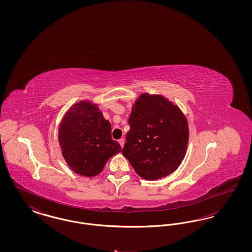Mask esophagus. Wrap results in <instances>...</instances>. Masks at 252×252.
Wrapping results in <instances>:
<instances>
[{"label":"esophagus","instance_id":"obj_1","mask_svg":"<svg viewBox=\"0 0 252 252\" xmlns=\"http://www.w3.org/2000/svg\"><path fill=\"white\" fill-rule=\"evenodd\" d=\"M119 144H120L121 147H123L124 144H125V140H124V139H120V140H119Z\"/></svg>","mask_w":252,"mask_h":252}]
</instances>
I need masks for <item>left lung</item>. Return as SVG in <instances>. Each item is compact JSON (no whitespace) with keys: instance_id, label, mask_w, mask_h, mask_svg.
Segmentation results:
<instances>
[{"instance_id":"obj_1","label":"left lung","mask_w":252,"mask_h":252,"mask_svg":"<svg viewBox=\"0 0 252 252\" xmlns=\"http://www.w3.org/2000/svg\"><path fill=\"white\" fill-rule=\"evenodd\" d=\"M128 124L122 153L140 177L161 179L180 166L189 138L180 108L162 96L144 94L135 102Z\"/></svg>"}]
</instances>
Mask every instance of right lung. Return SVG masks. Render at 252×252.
Returning <instances> with one entry per match:
<instances>
[{
    "label": "right lung",
    "mask_w": 252,
    "mask_h": 252,
    "mask_svg": "<svg viewBox=\"0 0 252 252\" xmlns=\"http://www.w3.org/2000/svg\"><path fill=\"white\" fill-rule=\"evenodd\" d=\"M62 155L81 176L101 173L108 158L122 151L111 138V127L102 112L90 103H77L63 118L60 127Z\"/></svg>",
    "instance_id": "1"
}]
</instances>
